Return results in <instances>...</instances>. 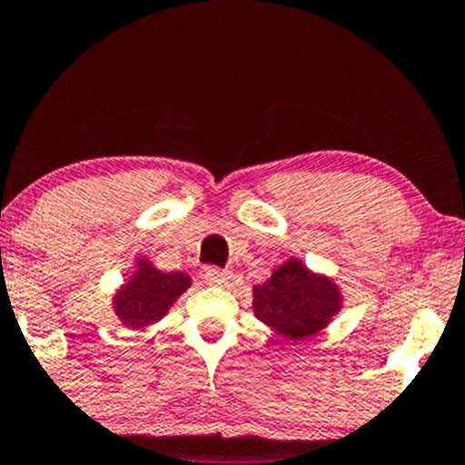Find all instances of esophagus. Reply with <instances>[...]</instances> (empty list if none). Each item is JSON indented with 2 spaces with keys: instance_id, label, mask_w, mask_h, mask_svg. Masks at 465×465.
Wrapping results in <instances>:
<instances>
[{
  "instance_id": "34e87169",
  "label": "esophagus",
  "mask_w": 465,
  "mask_h": 465,
  "mask_svg": "<svg viewBox=\"0 0 465 465\" xmlns=\"http://www.w3.org/2000/svg\"><path fill=\"white\" fill-rule=\"evenodd\" d=\"M205 282H208L210 286H227V283L232 282V272L223 271V268L218 266H210L208 271H205Z\"/></svg>"
}]
</instances>
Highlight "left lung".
I'll use <instances>...</instances> for the list:
<instances>
[{
    "label": "left lung",
    "mask_w": 465,
    "mask_h": 465,
    "mask_svg": "<svg viewBox=\"0 0 465 465\" xmlns=\"http://www.w3.org/2000/svg\"><path fill=\"white\" fill-rule=\"evenodd\" d=\"M342 310V292L333 279L312 272L303 262L288 260L271 279L253 288V312L277 335L301 342L322 331Z\"/></svg>",
    "instance_id": "left-lung-1"
}]
</instances>
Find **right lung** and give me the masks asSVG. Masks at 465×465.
<instances>
[{"mask_svg": "<svg viewBox=\"0 0 465 465\" xmlns=\"http://www.w3.org/2000/svg\"><path fill=\"white\" fill-rule=\"evenodd\" d=\"M190 283L186 272H162L141 257L130 282L112 299V307L127 329H144L169 314L171 305L186 292Z\"/></svg>", "mask_w": 465, "mask_h": 465, "instance_id": "1", "label": "right lung"}]
</instances>
